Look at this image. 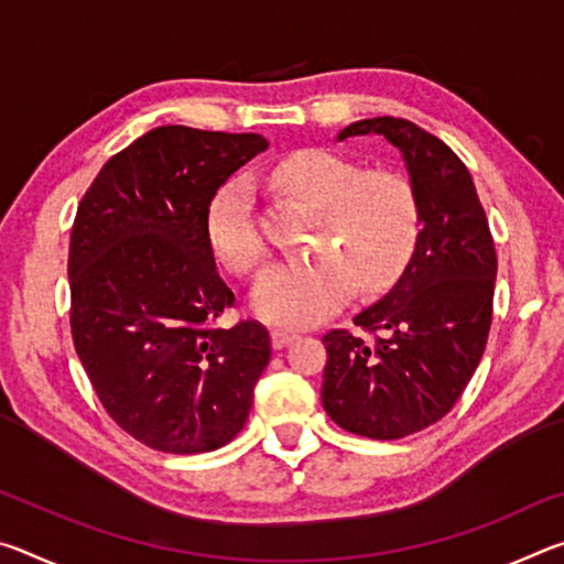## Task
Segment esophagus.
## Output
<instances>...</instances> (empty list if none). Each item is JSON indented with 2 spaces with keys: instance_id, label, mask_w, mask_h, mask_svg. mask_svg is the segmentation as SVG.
<instances>
[{
  "instance_id": "34e87169",
  "label": "esophagus",
  "mask_w": 564,
  "mask_h": 564,
  "mask_svg": "<svg viewBox=\"0 0 564 564\" xmlns=\"http://www.w3.org/2000/svg\"><path fill=\"white\" fill-rule=\"evenodd\" d=\"M295 338V333L293 330H285V328H275V330H271V343H273V348L275 350H281V348H285L289 346V343H293Z\"/></svg>"
}]
</instances>
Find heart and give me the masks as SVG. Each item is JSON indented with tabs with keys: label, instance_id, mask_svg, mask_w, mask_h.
Segmentation results:
<instances>
[{
	"label": "heart",
	"instance_id": "heart-1",
	"mask_svg": "<svg viewBox=\"0 0 564 564\" xmlns=\"http://www.w3.org/2000/svg\"><path fill=\"white\" fill-rule=\"evenodd\" d=\"M279 184L313 206L326 208L318 263H279L251 293L261 318L281 326H313L362 291H383L408 261L417 234L410 186L395 174L370 171L326 149H305L275 169ZM208 243L228 271L251 273L265 259L253 221V186L236 176L216 191L206 214Z\"/></svg>",
	"mask_w": 564,
	"mask_h": 564
}]
</instances>
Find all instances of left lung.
Returning a JSON list of instances; mask_svg holds the SVG:
<instances>
[{
    "instance_id": "1",
    "label": "left lung",
    "mask_w": 564,
    "mask_h": 564,
    "mask_svg": "<svg viewBox=\"0 0 564 564\" xmlns=\"http://www.w3.org/2000/svg\"><path fill=\"white\" fill-rule=\"evenodd\" d=\"M378 137L398 149L417 208V238L405 271L348 330L323 336V408L343 431L398 441L433 425L463 395L488 343L498 256L488 216L455 151L408 119L376 117L338 131Z\"/></svg>"
}]
</instances>
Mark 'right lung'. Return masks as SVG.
I'll return each instance as SVG.
<instances>
[{"instance_id": "right-lung-1", "label": "right lung", "mask_w": 564, "mask_h": 564, "mask_svg": "<svg viewBox=\"0 0 564 564\" xmlns=\"http://www.w3.org/2000/svg\"><path fill=\"white\" fill-rule=\"evenodd\" d=\"M265 149L259 133L151 129L104 164L76 208V356L113 423L154 451L231 443L271 360L261 323L214 326L234 293L206 231L216 191Z\"/></svg>"}]
</instances>
